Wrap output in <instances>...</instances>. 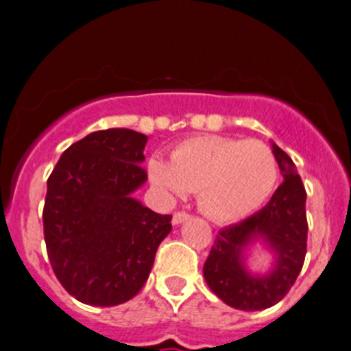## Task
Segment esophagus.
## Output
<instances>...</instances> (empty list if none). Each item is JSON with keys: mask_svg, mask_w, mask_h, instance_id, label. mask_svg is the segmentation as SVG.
Returning a JSON list of instances; mask_svg holds the SVG:
<instances>
[{"mask_svg": "<svg viewBox=\"0 0 351 351\" xmlns=\"http://www.w3.org/2000/svg\"><path fill=\"white\" fill-rule=\"evenodd\" d=\"M190 219V214L186 213H173L172 216V225H181V223L188 221Z\"/></svg>", "mask_w": 351, "mask_h": 351, "instance_id": "obj_1", "label": "esophagus"}]
</instances>
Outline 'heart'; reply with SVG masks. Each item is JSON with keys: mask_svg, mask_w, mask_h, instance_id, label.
Returning <instances> with one entry per match:
<instances>
[{"mask_svg": "<svg viewBox=\"0 0 351 351\" xmlns=\"http://www.w3.org/2000/svg\"><path fill=\"white\" fill-rule=\"evenodd\" d=\"M153 186L165 198H182L197 191L207 218L232 223L246 218L274 193L280 169L263 142L202 135L181 142L170 154L147 161Z\"/></svg>", "mask_w": 351, "mask_h": 351, "instance_id": "b5f03b06", "label": "heart"}]
</instances>
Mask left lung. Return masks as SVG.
<instances>
[{"label":"left lung","instance_id":"1","mask_svg":"<svg viewBox=\"0 0 351 351\" xmlns=\"http://www.w3.org/2000/svg\"><path fill=\"white\" fill-rule=\"evenodd\" d=\"M283 182L263 209L223 228L204 263L210 290L230 308L260 311L280 302L302 269L308 243L306 190L291 158L271 142ZM260 243L271 253V265L251 271L247 260Z\"/></svg>","mask_w":351,"mask_h":351}]
</instances>
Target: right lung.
Returning a JSON list of instances; mask_svg holds the SVG:
<instances>
[{
  "mask_svg": "<svg viewBox=\"0 0 351 351\" xmlns=\"http://www.w3.org/2000/svg\"><path fill=\"white\" fill-rule=\"evenodd\" d=\"M147 137L126 128L93 132L61 154L47 181L43 235L52 271L79 302L110 308L137 295L172 216L133 193L147 181Z\"/></svg>",
  "mask_w": 351,
  "mask_h": 351,
  "instance_id": "right-lung-1",
  "label": "right lung"
}]
</instances>
